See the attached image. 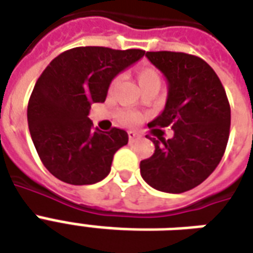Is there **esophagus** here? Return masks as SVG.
<instances>
[{"mask_svg": "<svg viewBox=\"0 0 253 253\" xmlns=\"http://www.w3.org/2000/svg\"><path fill=\"white\" fill-rule=\"evenodd\" d=\"M137 138H138V132L128 131V141H130V142H134Z\"/></svg>", "mask_w": 253, "mask_h": 253, "instance_id": "esophagus-1", "label": "esophagus"}]
</instances>
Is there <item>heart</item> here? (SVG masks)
I'll use <instances>...</instances> for the list:
<instances>
[{
    "label": "heart",
    "mask_w": 253,
    "mask_h": 253,
    "mask_svg": "<svg viewBox=\"0 0 253 253\" xmlns=\"http://www.w3.org/2000/svg\"><path fill=\"white\" fill-rule=\"evenodd\" d=\"M118 80L119 78L116 77L110 83V86H108L110 93L116 88ZM137 81L141 92H145V90H149V89H160L161 84H163V78H161V74H160L157 69H154L152 66H145L141 67L137 72ZM118 119L123 125H135V123L141 121V114H138L135 111H122L118 115Z\"/></svg>",
    "instance_id": "heart-1"
}]
</instances>
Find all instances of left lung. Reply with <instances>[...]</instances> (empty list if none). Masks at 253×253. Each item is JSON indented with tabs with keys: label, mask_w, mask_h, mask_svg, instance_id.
Returning a JSON list of instances; mask_svg holds the SVG:
<instances>
[{
	"label": "left lung",
	"mask_w": 253,
	"mask_h": 253,
	"mask_svg": "<svg viewBox=\"0 0 253 253\" xmlns=\"http://www.w3.org/2000/svg\"><path fill=\"white\" fill-rule=\"evenodd\" d=\"M146 57L168 80L164 111L149 123L157 138L152 157L142 160L143 180L163 192L180 194L205 181L228 145L230 105L219 78L202 58L186 52L148 51ZM174 137H162L164 126Z\"/></svg>",
	"instance_id": "left-lung-1"
}]
</instances>
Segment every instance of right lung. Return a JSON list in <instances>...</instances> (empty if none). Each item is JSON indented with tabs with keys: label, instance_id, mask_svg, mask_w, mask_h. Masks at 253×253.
I'll use <instances>...</instances> for the list:
<instances>
[{
	"label": "right lung",
	"instance_id": "1",
	"mask_svg": "<svg viewBox=\"0 0 253 253\" xmlns=\"http://www.w3.org/2000/svg\"><path fill=\"white\" fill-rule=\"evenodd\" d=\"M143 50L74 47L54 58L38 78L28 101V127L48 172L73 186L103 180L114 154L128 142L125 130L93 128L92 103L107 97L112 78L139 61Z\"/></svg>",
	"mask_w": 253,
	"mask_h": 253
}]
</instances>
